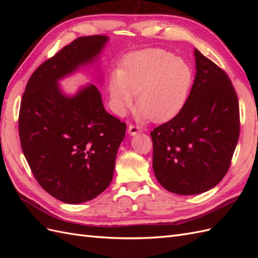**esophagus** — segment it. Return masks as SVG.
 I'll return each mask as SVG.
<instances>
[{"mask_svg":"<svg viewBox=\"0 0 258 258\" xmlns=\"http://www.w3.org/2000/svg\"><path fill=\"white\" fill-rule=\"evenodd\" d=\"M142 132V129L140 128L139 126H135V124H130V126L128 127V134L130 136H136L138 134H141Z\"/></svg>","mask_w":258,"mask_h":258,"instance_id":"34e87169","label":"esophagus"}]
</instances>
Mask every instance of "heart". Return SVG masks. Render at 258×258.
Masks as SVG:
<instances>
[{"label": "heart", "instance_id": "heart-1", "mask_svg": "<svg viewBox=\"0 0 258 258\" xmlns=\"http://www.w3.org/2000/svg\"><path fill=\"white\" fill-rule=\"evenodd\" d=\"M194 81L188 62L162 49H145L124 59L110 81L115 111L123 114L137 95L140 116L167 120L185 105Z\"/></svg>", "mask_w": 258, "mask_h": 258}]
</instances>
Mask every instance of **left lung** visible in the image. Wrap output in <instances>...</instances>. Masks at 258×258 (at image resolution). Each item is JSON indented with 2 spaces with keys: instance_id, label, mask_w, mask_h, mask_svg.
Masks as SVG:
<instances>
[{
  "instance_id": "obj_1",
  "label": "left lung",
  "mask_w": 258,
  "mask_h": 258,
  "mask_svg": "<svg viewBox=\"0 0 258 258\" xmlns=\"http://www.w3.org/2000/svg\"><path fill=\"white\" fill-rule=\"evenodd\" d=\"M196 76L178 114L152 132L153 169L177 195L210 190L227 173L239 140V102L223 70L195 49Z\"/></svg>"
}]
</instances>
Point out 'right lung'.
<instances>
[{
  "label": "right lung",
  "mask_w": 258,
  "mask_h": 258,
  "mask_svg": "<svg viewBox=\"0 0 258 258\" xmlns=\"http://www.w3.org/2000/svg\"><path fill=\"white\" fill-rule=\"evenodd\" d=\"M107 42L91 35L64 46L35 70L21 99L23 155L42 188L70 205L96 198L110 185L126 123L105 111L95 85L67 96L58 82L92 63Z\"/></svg>",
  "instance_id": "add662e5"
}]
</instances>
